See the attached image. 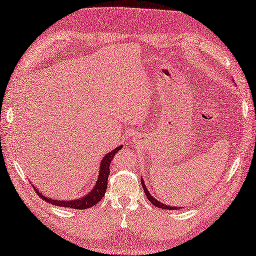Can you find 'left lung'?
I'll use <instances>...</instances> for the list:
<instances>
[{
    "label": "left lung",
    "mask_w": 256,
    "mask_h": 256,
    "mask_svg": "<svg viewBox=\"0 0 256 256\" xmlns=\"http://www.w3.org/2000/svg\"><path fill=\"white\" fill-rule=\"evenodd\" d=\"M140 180H142V186H143V189H144V192H145V194H146V197H148V199L150 201V204H153V206H157V208L165 209V210H177V209H180V208H179V206H167V204H162L160 201H158V200H156V199L153 197V196H152V194L148 192V188H146L143 179H140Z\"/></svg>",
    "instance_id": "1"
}]
</instances>
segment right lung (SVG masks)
<instances>
[{"mask_svg": "<svg viewBox=\"0 0 256 256\" xmlns=\"http://www.w3.org/2000/svg\"><path fill=\"white\" fill-rule=\"evenodd\" d=\"M122 148H123L122 145L118 146V148H114L111 152H108V153L104 157H103L101 160V164H100L99 176H98V180L94 184V187L88 194L84 196V197H81L79 199H74V200L60 201V200L45 197L44 194H42L40 192H37V189L34 184H32V187L35 188L36 192L40 194L42 199L47 201V202L50 204L66 206V208L79 209V210L91 208V206H94L98 202H99V201L103 198V196H104V194L106 192V187H108V174H110V164H111L112 160L114 158V156H116V152H118Z\"/></svg>", "mask_w": 256, "mask_h": 256, "instance_id": "add662e5", "label": "right lung"}]
</instances>
